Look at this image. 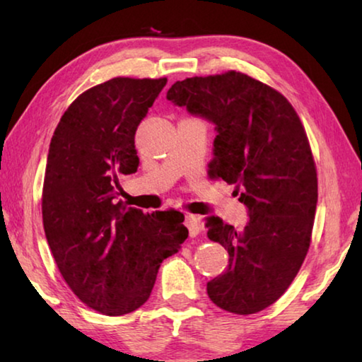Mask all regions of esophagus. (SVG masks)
<instances>
[{
    "instance_id": "obj_1",
    "label": "esophagus",
    "mask_w": 362,
    "mask_h": 362,
    "mask_svg": "<svg viewBox=\"0 0 362 362\" xmlns=\"http://www.w3.org/2000/svg\"><path fill=\"white\" fill-rule=\"evenodd\" d=\"M185 226L188 228L189 236L194 238L199 235L201 231V218L198 216H192V214H187L185 216Z\"/></svg>"
}]
</instances>
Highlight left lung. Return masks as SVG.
I'll use <instances>...</instances> for the list:
<instances>
[{"mask_svg": "<svg viewBox=\"0 0 362 362\" xmlns=\"http://www.w3.org/2000/svg\"><path fill=\"white\" fill-rule=\"evenodd\" d=\"M166 99L214 124L211 174L247 207L241 231L206 217L207 238L230 255L207 296L235 315L265 310L296 278L313 230L317 179L302 122L284 95L240 71L177 81Z\"/></svg>", "mask_w": 362, "mask_h": 362, "instance_id": "obj_1", "label": "left lung"}]
</instances>
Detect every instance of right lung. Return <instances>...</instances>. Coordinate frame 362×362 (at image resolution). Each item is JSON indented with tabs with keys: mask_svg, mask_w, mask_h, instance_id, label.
Listing matches in <instances>:
<instances>
[{
	"mask_svg": "<svg viewBox=\"0 0 362 362\" xmlns=\"http://www.w3.org/2000/svg\"><path fill=\"white\" fill-rule=\"evenodd\" d=\"M168 79L113 78L66 108L49 146L42 225L75 296L108 316L148 300L159 265L188 238L183 214H144L116 201L118 175L137 173L134 137Z\"/></svg>",
	"mask_w": 362,
	"mask_h": 362,
	"instance_id": "1",
	"label": "right lung"
}]
</instances>
